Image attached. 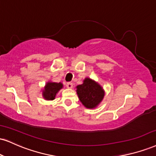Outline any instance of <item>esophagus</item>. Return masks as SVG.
<instances>
[{"label":"esophagus","instance_id":"34e87169","mask_svg":"<svg viewBox=\"0 0 156 156\" xmlns=\"http://www.w3.org/2000/svg\"><path fill=\"white\" fill-rule=\"evenodd\" d=\"M66 86H67V88H68V89H72V88H73V83H70V82H69V83H67Z\"/></svg>","mask_w":156,"mask_h":156}]
</instances>
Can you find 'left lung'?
Returning a JSON list of instances; mask_svg holds the SVG:
<instances>
[{"label":"left lung","instance_id":"1","mask_svg":"<svg viewBox=\"0 0 156 156\" xmlns=\"http://www.w3.org/2000/svg\"><path fill=\"white\" fill-rule=\"evenodd\" d=\"M76 92L82 105L88 109H94L102 102L105 90L98 82L86 77L83 83L76 86Z\"/></svg>","mask_w":156,"mask_h":156}]
</instances>
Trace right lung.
<instances>
[{
	"label": "right lung",
	"instance_id": "1",
	"mask_svg": "<svg viewBox=\"0 0 156 156\" xmlns=\"http://www.w3.org/2000/svg\"><path fill=\"white\" fill-rule=\"evenodd\" d=\"M63 88V84L59 83H56L53 81H48L45 84L44 89H42L43 98L46 100L51 101L55 99L57 93Z\"/></svg>",
	"mask_w": 156,
	"mask_h": 156
}]
</instances>
